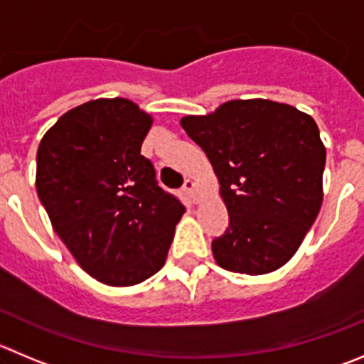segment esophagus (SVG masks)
Wrapping results in <instances>:
<instances>
[{"instance_id":"esophagus-1","label":"esophagus","mask_w":364,"mask_h":364,"mask_svg":"<svg viewBox=\"0 0 364 364\" xmlns=\"http://www.w3.org/2000/svg\"><path fill=\"white\" fill-rule=\"evenodd\" d=\"M183 190H185V193L190 198V201L198 203V196H196V190H198V186H196V183H193L192 179H185Z\"/></svg>"}]
</instances>
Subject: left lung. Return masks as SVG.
<instances>
[{
  "instance_id": "1",
  "label": "left lung",
  "mask_w": 364,
  "mask_h": 364,
  "mask_svg": "<svg viewBox=\"0 0 364 364\" xmlns=\"http://www.w3.org/2000/svg\"><path fill=\"white\" fill-rule=\"evenodd\" d=\"M183 129L208 156L228 208L212 240L223 269L264 274L291 260L320 213L325 152L312 117L280 102L230 100Z\"/></svg>"
}]
</instances>
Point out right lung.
<instances>
[{"label":"right lung","instance_id":"add662e5","mask_svg":"<svg viewBox=\"0 0 364 364\" xmlns=\"http://www.w3.org/2000/svg\"><path fill=\"white\" fill-rule=\"evenodd\" d=\"M152 118L127 98L68 111L37 149L36 188L75 260L125 287L163 267L185 206L156 181L141 144Z\"/></svg>","mask_w":364,"mask_h":364}]
</instances>
